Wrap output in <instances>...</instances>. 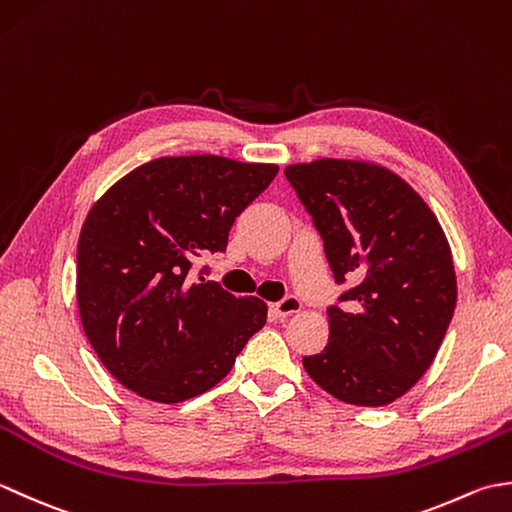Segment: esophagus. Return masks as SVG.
<instances>
[{
    "label": "esophagus",
    "instance_id": "esophagus-1",
    "mask_svg": "<svg viewBox=\"0 0 512 512\" xmlns=\"http://www.w3.org/2000/svg\"><path fill=\"white\" fill-rule=\"evenodd\" d=\"M270 310H273L279 319H284V317H290V314H295V312L301 310V301L297 297L288 295V297H284L281 301L273 303V306H270Z\"/></svg>",
    "mask_w": 512,
    "mask_h": 512
}]
</instances>
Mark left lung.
Wrapping results in <instances>:
<instances>
[{
    "mask_svg": "<svg viewBox=\"0 0 512 512\" xmlns=\"http://www.w3.org/2000/svg\"><path fill=\"white\" fill-rule=\"evenodd\" d=\"M286 178L323 239L336 284L325 350L303 356L321 389L347 405L383 407L431 367L458 286L438 217L409 184L374 162L321 158Z\"/></svg>",
    "mask_w": 512,
    "mask_h": 512,
    "instance_id": "left-lung-1",
    "label": "left lung"
}]
</instances>
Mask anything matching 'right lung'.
Masks as SVG:
<instances>
[{"mask_svg":"<svg viewBox=\"0 0 512 512\" xmlns=\"http://www.w3.org/2000/svg\"><path fill=\"white\" fill-rule=\"evenodd\" d=\"M277 165L224 156H165L129 171L96 200L76 246L83 332L118 383L182 402L231 372L268 308L202 275L193 257L224 253L235 217Z\"/></svg>","mask_w":512,"mask_h":512,"instance_id":"1","label":"right lung"}]
</instances>
